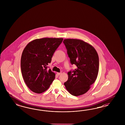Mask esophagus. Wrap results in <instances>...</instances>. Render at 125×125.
Segmentation results:
<instances>
[{"label": "esophagus", "mask_w": 125, "mask_h": 125, "mask_svg": "<svg viewBox=\"0 0 125 125\" xmlns=\"http://www.w3.org/2000/svg\"><path fill=\"white\" fill-rule=\"evenodd\" d=\"M57 75H58V76H60V75L61 74V73L60 72V73H59V72H57Z\"/></svg>", "instance_id": "obj_1"}]
</instances>
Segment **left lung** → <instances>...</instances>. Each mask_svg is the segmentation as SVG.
<instances>
[{"label": "left lung", "mask_w": 125, "mask_h": 125, "mask_svg": "<svg viewBox=\"0 0 125 125\" xmlns=\"http://www.w3.org/2000/svg\"><path fill=\"white\" fill-rule=\"evenodd\" d=\"M63 42L72 64L76 68L68 72V80L64 83L71 94L77 96L87 93L98 74L99 58L93 46L82 40L65 39Z\"/></svg>", "instance_id": "1"}]
</instances>
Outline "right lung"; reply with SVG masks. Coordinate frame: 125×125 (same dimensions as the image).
Listing matches in <instances>:
<instances>
[{
	"label": "right lung",
	"instance_id": "obj_1",
	"mask_svg": "<svg viewBox=\"0 0 125 125\" xmlns=\"http://www.w3.org/2000/svg\"><path fill=\"white\" fill-rule=\"evenodd\" d=\"M63 40L62 38L36 39L29 42L23 50L21 61V73L31 91L41 94L52 83L55 74L47 69V65Z\"/></svg>",
	"mask_w": 125,
	"mask_h": 125
}]
</instances>
